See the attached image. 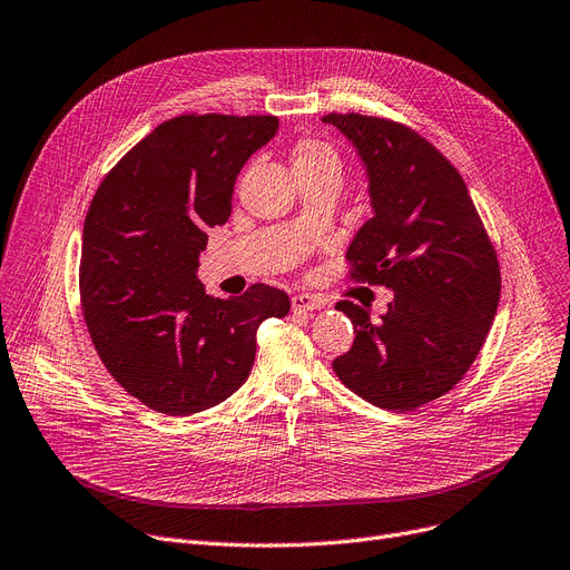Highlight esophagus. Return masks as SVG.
Here are the masks:
<instances>
[{
	"label": "esophagus",
	"mask_w": 570,
	"mask_h": 570,
	"mask_svg": "<svg viewBox=\"0 0 570 570\" xmlns=\"http://www.w3.org/2000/svg\"><path fill=\"white\" fill-rule=\"evenodd\" d=\"M293 312H312V309H322L324 301L317 296H309V293H298V296L291 298Z\"/></svg>",
	"instance_id": "esophagus-1"
}]
</instances>
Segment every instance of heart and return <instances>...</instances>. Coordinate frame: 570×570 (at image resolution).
<instances>
[{"mask_svg": "<svg viewBox=\"0 0 570 570\" xmlns=\"http://www.w3.org/2000/svg\"><path fill=\"white\" fill-rule=\"evenodd\" d=\"M293 168H338L341 171V157L322 140H303L293 155Z\"/></svg>", "mask_w": 570, "mask_h": 570, "instance_id": "heart-1", "label": "heart"}]
</instances>
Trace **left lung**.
Instances as JSON below:
<instances>
[{"label":"left lung","mask_w":570,"mask_h":570,"mask_svg":"<svg viewBox=\"0 0 570 570\" xmlns=\"http://www.w3.org/2000/svg\"><path fill=\"white\" fill-rule=\"evenodd\" d=\"M360 155L373 218L356 232L350 277L394 298L381 320L341 301L352 347L333 360L343 385L390 411H413L453 390L487 341L500 301V267L468 185L436 147L404 124L326 115Z\"/></svg>","instance_id":"1"}]
</instances>
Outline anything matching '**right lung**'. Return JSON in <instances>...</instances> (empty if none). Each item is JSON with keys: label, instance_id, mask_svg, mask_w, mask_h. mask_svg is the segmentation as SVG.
I'll list each match as a JSON object with an SVG mask.
<instances>
[{"label": "right lung", "instance_id": "obj_1", "mask_svg": "<svg viewBox=\"0 0 570 570\" xmlns=\"http://www.w3.org/2000/svg\"><path fill=\"white\" fill-rule=\"evenodd\" d=\"M272 115H180L105 176L83 220L79 293L105 368L147 409L193 415L250 373L256 331L286 317L284 291L210 298L197 279L206 229L232 214L235 180L274 138Z\"/></svg>", "mask_w": 570, "mask_h": 570}]
</instances>
